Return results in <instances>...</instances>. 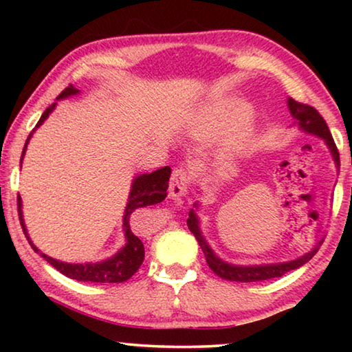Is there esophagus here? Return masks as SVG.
Here are the masks:
<instances>
[{
  "label": "esophagus",
  "instance_id": "1",
  "mask_svg": "<svg viewBox=\"0 0 352 352\" xmlns=\"http://www.w3.org/2000/svg\"><path fill=\"white\" fill-rule=\"evenodd\" d=\"M192 179V171L189 168L179 166L173 171L171 179H170V195L171 197H182L187 194Z\"/></svg>",
  "mask_w": 352,
  "mask_h": 352
}]
</instances>
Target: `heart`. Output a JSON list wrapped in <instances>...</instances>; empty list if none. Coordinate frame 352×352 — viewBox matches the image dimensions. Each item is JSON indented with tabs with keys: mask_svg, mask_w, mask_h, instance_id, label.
I'll return each mask as SVG.
<instances>
[{
	"mask_svg": "<svg viewBox=\"0 0 352 352\" xmlns=\"http://www.w3.org/2000/svg\"><path fill=\"white\" fill-rule=\"evenodd\" d=\"M206 126H208V128H214V126H216V122H214V120L211 118V117H208V118H206Z\"/></svg>",
	"mask_w": 352,
	"mask_h": 352,
	"instance_id": "heart-1",
	"label": "heart"
}]
</instances>
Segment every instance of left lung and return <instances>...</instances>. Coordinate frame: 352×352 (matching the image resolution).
<instances>
[{"mask_svg": "<svg viewBox=\"0 0 352 352\" xmlns=\"http://www.w3.org/2000/svg\"><path fill=\"white\" fill-rule=\"evenodd\" d=\"M288 109H290V112L293 115V118L296 120V123L300 124L305 131L317 134V136L325 139L327 146L330 147L331 155L335 158L336 166L340 168V152L338 148H336V144L333 141V138H331L330 129L327 126L325 120L322 118V115L317 112L312 105L298 102V100H295L293 98H288ZM187 226H189L190 232L195 235L200 248L204 250L206 264H208L211 271H213L218 277L230 282H263L274 277H282L283 274L290 272L293 269L301 267L302 264L309 261V259L317 253V250H319V245H320V243L316 245L311 252L301 254L300 258L293 259V261H288V263L267 264V266H234V264L221 261V259L211 252V248L206 245L204 237H201L200 229H199V221H197V216L194 214V211H190L189 213Z\"/></svg>", "mask_w": 352, "mask_h": 352, "instance_id": "left-lung-1", "label": "left lung"}]
</instances>
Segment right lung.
Masks as SVG:
<instances>
[{
	"label": "right lung",
	"instance_id": "add662e5",
	"mask_svg": "<svg viewBox=\"0 0 352 352\" xmlns=\"http://www.w3.org/2000/svg\"><path fill=\"white\" fill-rule=\"evenodd\" d=\"M76 93H78V89L74 88L72 85H69L59 96H57V99H64V98H67V96H72ZM54 107H56V102H52L50 107L43 112L40 122L36 123L35 129L40 126V124H43V122H45V120L47 118V115L52 112V109ZM35 129H33V131H35ZM33 131L28 134L25 147H23V151H22L21 166H22L23 153H25V151H27V144H28V141H30ZM170 175H171V168L165 166V168H160V170L151 173V175H141L134 179L133 189H131V194H129V200H128L126 210H124V218H123V228H124V235H126V245H124V248L120 250V252L115 254L113 258L105 259V261H102V263H93V264H69V263L56 261V259L46 256L45 253H40V254L46 259L47 263L51 264L52 267H56L60 274L74 278V280L96 282V283L126 282L128 278H131L134 274H136V271L141 267V264L144 261V245L141 240H139L138 235L131 230V226H129L131 214L138 208H142V206H147V205L160 204L162 200L166 199ZM21 208H22V200H21V197L17 195V210H19V219H21L22 230H23V234H25L28 243L32 245V248L35 250V252H38V248L32 243V240L27 234Z\"/></svg>",
	"mask_w": 352,
	"mask_h": 352
}]
</instances>
